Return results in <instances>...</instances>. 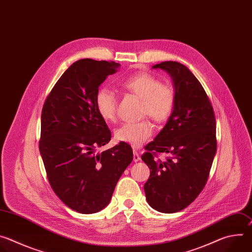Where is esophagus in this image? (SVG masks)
Returning a JSON list of instances; mask_svg holds the SVG:
<instances>
[{
    "label": "esophagus",
    "mask_w": 252,
    "mask_h": 252,
    "mask_svg": "<svg viewBox=\"0 0 252 252\" xmlns=\"http://www.w3.org/2000/svg\"><path fill=\"white\" fill-rule=\"evenodd\" d=\"M139 159H140V157H139L138 153L136 151H133V161L137 162V161H139Z\"/></svg>",
    "instance_id": "34e87169"
}]
</instances>
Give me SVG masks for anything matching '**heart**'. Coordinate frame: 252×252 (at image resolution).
Listing matches in <instances>:
<instances>
[{
  "mask_svg": "<svg viewBox=\"0 0 252 252\" xmlns=\"http://www.w3.org/2000/svg\"><path fill=\"white\" fill-rule=\"evenodd\" d=\"M121 87L140 98L141 117L147 116L158 124L164 123L171 117L176 103V93L171 85L160 83L151 74L140 73L124 79ZM94 103L97 113L105 122L116 121L118 98L113 91L106 88L97 90ZM153 132V125L148 120H142L120 126L115 130V138L133 148H138L151 137Z\"/></svg>",
  "mask_w": 252,
  "mask_h": 252,
  "instance_id": "1",
  "label": "heart"
}]
</instances>
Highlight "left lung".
Listing matches in <instances>:
<instances>
[{
	"instance_id": "obj_1",
	"label": "left lung",
	"mask_w": 252,
	"mask_h": 252,
	"mask_svg": "<svg viewBox=\"0 0 252 252\" xmlns=\"http://www.w3.org/2000/svg\"><path fill=\"white\" fill-rule=\"evenodd\" d=\"M153 67L172 77L176 103L164 127L141 156L151 169L143 189L154 209L173 213L189 206L206 185L217 152V122L203 87L185 64L167 61ZM158 153L169 157L160 161Z\"/></svg>"
}]
</instances>
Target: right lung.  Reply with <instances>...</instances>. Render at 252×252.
Segmentation results:
<instances>
[{
  "label": "right lung",
  "instance_id": "obj_1",
  "mask_svg": "<svg viewBox=\"0 0 252 252\" xmlns=\"http://www.w3.org/2000/svg\"><path fill=\"white\" fill-rule=\"evenodd\" d=\"M115 62L83 59L71 64L48 94L42 110L39 149L57 196L83 214L110 203L121 175L132 160L128 143L97 154L112 138L94 103L98 87L117 71Z\"/></svg>",
  "mask_w": 252,
  "mask_h": 252
}]
</instances>
